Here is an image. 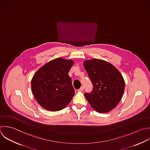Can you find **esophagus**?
<instances>
[{"mask_svg":"<svg viewBox=\"0 0 150 150\" xmlns=\"http://www.w3.org/2000/svg\"><path fill=\"white\" fill-rule=\"evenodd\" d=\"M83 89H84V87H83V86H81V87L80 88V89H78V91H79V92H82V91H83Z\"/></svg>","mask_w":150,"mask_h":150,"instance_id":"1","label":"esophagus"}]
</instances>
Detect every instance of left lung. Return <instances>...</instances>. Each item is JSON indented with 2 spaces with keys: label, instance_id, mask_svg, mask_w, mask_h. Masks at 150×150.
<instances>
[{
  "label": "left lung",
  "instance_id": "obj_1",
  "mask_svg": "<svg viewBox=\"0 0 150 150\" xmlns=\"http://www.w3.org/2000/svg\"><path fill=\"white\" fill-rule=\"evenodd\" d=\"M83 66L93 84V91L85 96L98 112L105 113L115 108L124 93L125 80L110 63L99 59L84 61Z\"/></svg>",
  "mask_w": 150,
  "mask_h": 150
}]
</instances>
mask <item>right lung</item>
I'll return each instance as SVG.
<instances>
[{"instance_id": "1", "label": "right lung", "mask_w": 150, "mask_h": 150, "mask_svg": "<svg viewBox=\"0 0 150 150\" xmlns=\"http://www.w3.org/2000/svg\"><path fill=\"white\" fill-rule=\"evenodd\" d=\"M73 64L72 60L58 58L46 63L34 75L32 92L45 109L59 111L71 101L75 90L68 72Z\"/></svg>"}]
</instances>
